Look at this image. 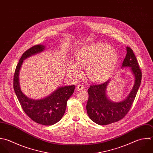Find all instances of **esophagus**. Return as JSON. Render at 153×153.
<instances>
[{
	"label": "esophagus",
	"mask_w": 153,
	"mask_h": 153,
	"mask_svg": "<svg viewBox=\"0 0 153 153\" xmlns=\"http://www.w3.org/2000/svg\"><path fill=\"white\" fill-rule=\"evenodd\" d=\"M83 89H84V86L82 85H78L77 86V89L78 91H81V90H83Z\"/></svg>",
	"instance_id": "1"
}]
</instances>
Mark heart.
<instances>
[{
  "label": "heart",
  "instance_id": "heart-1",
  "mask_svg": "<svg viewBox=\"0 0 153 153\" xmlns=\"http://www.w3.org/2000/svg\"><path fill=\"white\" fill-rule=\"evenodd\" d=\"M76 64L70 62L67 68L68 74L78 78L82 74L79 67H88L89 77L95 82L107 79L113 73L117 61V53L107 43H93L85 45L74 55Z\"/></svg>",
  "mask_w": 153,
  "mask_h": 153
}]
</instances>
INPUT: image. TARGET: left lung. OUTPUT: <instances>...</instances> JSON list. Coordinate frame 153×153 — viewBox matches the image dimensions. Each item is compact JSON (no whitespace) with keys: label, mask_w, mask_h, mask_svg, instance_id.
Instances as JSON below:
<instances>
[{"label":"left lung","mask_w":153,"mask_h":153,"mask_svg":"<svg viewBox=\"0 0 153 153\" xmlns=\"http://www.w3.org/2000/svg\"><path fill=\"white\" fill-rule=\"evenodd\" d=\"M126 51L122 68L130 67L135 78L134 86L128 97L119 102L108 98L107 89L111 79L102 84L91 85L88 90L87 113L89 118L99 125H107L122 119L129 111L140 86L142 73L137 59L131 48L127 46Z\"/></svg>","instance_id":"left-lung-1"}]
</instances>
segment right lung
I'll use <instances>...</instances> for the list:
<instances>
[{
    "instance_id": "add662e5",
    "label": "right lung",
    "mask_w": 153,
    "mask_h": 153,
    "mask_svg": "<svg viewBox=\"0 0 153 153\" xmlns=\"http://www.w3.org/2000/svg\"><path fill=\"white\" fill-rule=\"evenodd\" d=\"M45 48V45H37L28 49L22 55L14 73L13 89L25 114L37 123L51 126L62 119L66 110L67 100L73 95L75 86H61L48 96L34 99L27 97L22 92L19 80V70L24 60L42 52Z\"/></svg>"
}]
</instances>
